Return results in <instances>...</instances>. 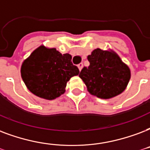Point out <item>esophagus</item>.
I'll list each match as a JSON object with an SVG mask.
<instances>
[{"label":"esophagus","mask_w":150,"mask_h":150,"mask_svg":"<svg viewBox=\"0 0 150 150\" xmlns=\"http://www.w3.org/2000/svg\"><path fill=\"white\" fill-rule=\"evenodd\" d=\"M78 67H79V71L82 70V68L83 67V63H80L79 64H78Z\"/></svg>","instance_id":"obj_1"}]
</instances>
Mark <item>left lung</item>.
Instances as JSON below:
<instances>
[{
    "label": "left lung",
    "mask_w": 150,
    "mask_h": 150,
    "mask_svg": "<svg viewBox=\"0 0 150 150\" xmlns=\"http://www.w3.org/2000/svg\"><path fill=\"white\" fill-rule=\"evenodd\" d=\"M87 59L90 66L83 67L79 77L90 94L109 99L124 91L131 79V71L116 52L96 49Z\"/></svg>",
    "instance_id": "1"
}]
</instances>
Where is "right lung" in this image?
<instances>
[{
    "label": "right lung",
    "mask_w": 150,
    "mask_h": 150,
    "mask_svg": "<svg viewBox=\"0 0 150 150\" xmlns=\"http://www.w3.org/2000/svg\"><path fill=\"white\" fill-rule=\"evenodd\" d=\"M79 74L71 56L41 45L23 61L21 76L27 89L41 98L53 100L65 92L67 82Z\"/></svg>",
    "instance_id": "add662e5"
}]
</instances>
